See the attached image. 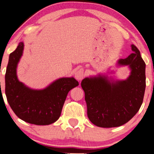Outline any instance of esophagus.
<instances>
[{"label":"esophagus","mask_w":154,"mask_h":154,"mask_svg":"<svg viewBox=\"0 0 154 154\" xmlns=\"http://www.w3.org/2000/svg\"><path fill=\"white\" fill-rule=\"evenodd\" d=\"M75 78L78 80H81L82 79H83V77H85V73H84V69H79L75 72Z\"/></svg>","instance_id":"esophagus-1"}]
</instances>
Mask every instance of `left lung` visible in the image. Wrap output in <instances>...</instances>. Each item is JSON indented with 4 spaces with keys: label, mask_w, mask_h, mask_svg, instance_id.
I'll return each instance as SVG.
<instances>
[{
    "label": "left lung",
    "mask_w": 154,
    "mask_h": 154,
    "mask_svg": "<svg viewBox=\"0 0 154 154\" xmlns=\"http://www.w3.org/2000/svg\"><path fill=\"white\" fill-rule=\"evenodd\" d=\"M131 47L133 53L118 62L120 65H129L131 69L126 80L113 81L99 75L87 77L81 82L88 118L100 128H115L127 123L142 104L146 88V64L139 49L133 44Z\"/></svg>",
    "instance_id": "obj_1"
}]
</instances>
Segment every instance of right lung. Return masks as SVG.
<instances>
[{
	"label": "right lung",
	"instance_id": "right-lung-1",
	"mask_svg": "<svg viewBox=\"0 0 154 154\" xmlns=\"http://www.w3.org/2000/svg\"><path fill=\"white\" fill-rule=\"evenodd\" d=\"M23 49V42H20L10 54L5 77L8 102L21 120L36 125H48L58 120L67 94L79 82L74 77H63L42 90L26 87L17 77V66Z\"/></svg>",
	"mask_w": 154,
	"mask_h": 154
}]
</instances>
